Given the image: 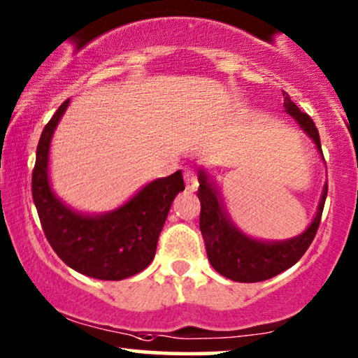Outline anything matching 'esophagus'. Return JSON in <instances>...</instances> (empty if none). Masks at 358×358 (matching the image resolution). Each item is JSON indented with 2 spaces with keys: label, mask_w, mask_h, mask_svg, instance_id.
Masks as SVG:
<instances>
[{
  "label": "esophagus",
  "mask_w": 358,
  "mask_h": 358,
  "mask_svg": "<svg viewBox=\"0 0 358 358\" xmlns=\"http://www.w3.org/2000/svg\"><path fill=\"white\" fill-rule=\"evenodd\" d=\"M184 180H185V184H187V189L189 190H197V178H196V174H194V171L190 169V168H185L184 169Z\"/></svg>",
  "instance_id": "34e87169"
}]
</instances>
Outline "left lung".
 Instances as JSON below:
<instances>
[{"label": "left lung", "instance_id": "obj_1", "mask_svg": "<svg viewBox=\"0 0 358 358\" xmlns=\"http://www.w3.org/2000/svg\"><path fill=\"white\" fill-rule=\"evenodd\" d=\"M282 96H285V105H282L285 111L313 139L319 155L324 159L321 139H319V131L314 122L308 113H303L296 103H292L286 92H282ZM197 176L202 238L206 243L208 262L213 270L220 273L222 276L238 282L270 280L298 263L309 245L313 243L315 231L319 229V222H321L324 202L327 197V182L322 189L315 217L303 234L281 241H266L253 238L236 229V225H234L224 208L219 187L213 182L208 171L199 168Z\"/></svg>", "mask_w": 358, "mask_h": 358}]
</instances>
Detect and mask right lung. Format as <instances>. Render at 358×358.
<instances>
[{"instance_id":"right-lung-1","label":"right lung","mask_w":358,"mask_h":358,"mask_svg":"<svg viewBox=\"0 0 358 358\" xmlns=\"http://www.w3.org/2000/svg\"><path fill=\"white\" fill-rule=\"evenodd\" d=\"M64 101L41 134L32 171V199L50 247L82 275L120 281L138 275L152 262L171 203L184 190L182 173L151 180L115 210L83 213L55 196L49 179L54 131L66 113Z\"/></svg>"}]
</instances>
